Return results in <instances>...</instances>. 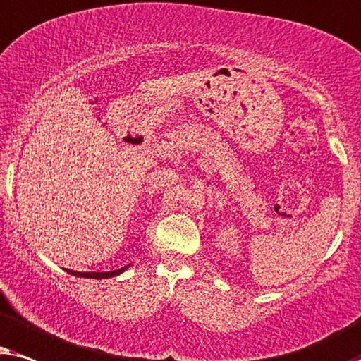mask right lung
Returning <instances> with one entry per match:
<instances>
[{"label": "right lung", "instance_id": "1", "mask_svg": "<svg viewBox=\"0 0 361 361\" xmlns=\"http://www.w3.org/2000/svg\"><path fill=\"white\" fill-rule=\"evenodd\" d=\"M130 267V264L125 267H120L117 271H109V272H77V271H69V269H66L67 272L72 274V276L75 277H87V279H109V277H115L118 276V274H122L123 271H127V269Z\"/></svg>", "mask_w": 361, "mask_h": 361}]
</instances>
